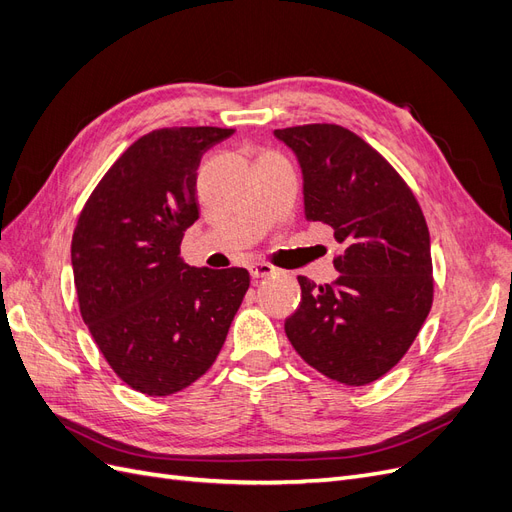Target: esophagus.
I'll use <instances>...</instances> for the list:
<instances>
[{
  "instance_id": "34e87169",
  "label": "esophagus",
  "mask_w": 512,
  "mask_h": 512,
  "mask_svg": "<svg viewBox=\"0 0 512 512\" xmlns=\"http://www.w3.org/2000/svg\"><path fill=\"white\" fill-rule=\"evenodd\" d=\"M250 273L254 280H262V277H269V275L277 273V269L273 265H269V262H254V265L250 267Z\"/></svg>"
}]
</instances>
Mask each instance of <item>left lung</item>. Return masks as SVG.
<instances>
[{
    "label": "left lung",
    "mask_w": 512,
    "mask_h": 512,
    "mask_svg": "<svg viewBox=\"0 0 512 512\" xmlns=\"http://www.w3.org/2000/svg\"><path fill=\"white\" fill-rule=\"evenodd\" d=\"M303 170L305 218L342 245L331 284L299 275L301 303L286 335L327 378L365 386L391 371L433 303L431 245L416 196L380 153L337 123L275 130Z\"/></svg>",
    "instance_id": "1"
}]
</instances>
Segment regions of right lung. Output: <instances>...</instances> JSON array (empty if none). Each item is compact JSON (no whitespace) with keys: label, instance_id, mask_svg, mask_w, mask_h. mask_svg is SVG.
I'll use <instances>...</instances> for the list:
<instances>
[{"label":"right lung","instance_id":"obj_1","mask_svg":"<svg viewBox=\"0 0 512 512\" xmlns=\"http://www.w3.org/2000/svg\"><path fill=\"white\" fill-rule=\"evenodd\" d=\"M232 128H160L134 141L91 192L72 235L83 322L134 391L173 395L218 359L250 288L239 267L179 258L198 220L196 170Z\"/></svg>","mask_w":512,"mask_h":512}]
</instances>
